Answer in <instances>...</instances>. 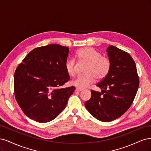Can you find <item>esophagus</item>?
<instances>
[{"mask_svg": "<svg viewBox=\"0 0 151 151\" xmlns=\"http://www.w3.org/2000/svg\"><path fill=\"white\" fill-rule=\"evenodd\" d=\"M76 91H83V89H81V88H76Z\"/></svg>", "mask_w": 151, "mask_h": 151, "instance_id": "1", "label": "esophagus"}]
</instances>
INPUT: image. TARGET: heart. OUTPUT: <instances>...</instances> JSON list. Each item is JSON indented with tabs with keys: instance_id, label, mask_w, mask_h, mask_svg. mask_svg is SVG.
I'll list each match as a JSON object with an SVG mask.
<instances>
[{
	"instance_id": "1",
	"label": "heart",
	"mask_w": 151,
	"mask_h": 151,
	"mask_svg": "<svg viewBox=\"0 0 151 151\" xmlns=\"http://www.w3.org/2000/svg\"><path fill=\"white\" fill-rule=\"evenodd\" d=\"M76 55L80 62L88 63L84 75L81 76L72 81V84L79 88H85L94 83L95 78L101 80L106 77L111 68V62L101 53L91 47H85L79 49ZM67 74L74 76L76 71V63L74 59L67 60L65 64Z\"/></svg>"
}]
</instances>
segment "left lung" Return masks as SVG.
Wrapping results in <instances>:
<instances>
[{"mask_svg":"<svg viewBox=\"0 0 151 151\" xmlns=\"http://www.w3.org/2000/svg\"><path fill=\"white\" fill-rule=\"evenodd\" d=\"M106 52L111 68L96 85L101 93L91 90L90 99L85 102L91 115L104 122L117 119L129 109L139 86L135 63L130 55L113 45L108 47Z\"/></svg>","mask_w":151,"mask_h":151,"instance_id":"8db88e82","label":"left lung"}]
</instances>
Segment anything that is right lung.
Masks as SVG:
<instances>
[{"label":"right lung","instance_id":"right-lung-1","mask_svg":"<svg viewBox=\"0 0 151 151\" xmlns=\"http://www.w3.org/2000/svg\"><path fill=\"white\" fill-rule=\"evenodd\" d=\"M69 48L51 44L31 51L14 73L16 101L30 119L46 123L65 109L75 87L61 88L70 79L65 64Z\"/></svg>","mask_w":151,"mask_h":151}]
</instances>
